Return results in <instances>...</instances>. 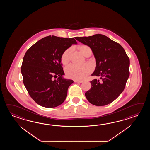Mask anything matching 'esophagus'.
<instances>
[{
	"label": "esophagus",
	"instance_id": "esophagus-1",
	"mask_svg": "<svg viewBox=\"0 0 150 150\" xmlns=\"http://www.w3.org/2000/svg\"><path fill=\"white\" fill-rule=\"evenodd\" d=\"M74 83H83V81H81V80H74Z\"/></svg>",
	"mask_w": 150,
	"mask_h": 150
}]
</instances>
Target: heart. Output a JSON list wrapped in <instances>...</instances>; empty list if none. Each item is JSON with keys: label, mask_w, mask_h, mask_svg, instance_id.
Listing matches in <instances>:
<instances>
[{"label": "heart", "mask_w": 150, "mask_h": 150, "mask_svg": "<svg viewBox=\"0 0 150 150\" xmlns=\"http://www.w3.org/2000/svg\"><path fill=\"white\" fill-rule=\"evenodd\" d=\"M79 50L81 53L84 56L88 51L91 50L89 47L86 45H81L79 47ZM70 52V49H68L64 51L62 54L61 60L63 64H67L69 61ZM91 71L92 67L88 64L77 65L76 64H70L67 66L65 69V74L68 77L77 80L84 79Z\"/></svg>", "instance_id": "b5f03b06"}]
</instances>
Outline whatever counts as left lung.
Here are the masks:
<instances>
[{
  "label": "left lung",
  "instance_id": "left-lung-1",
  "mask_svg": "<svg viewBox=\"0 0 150 150\" xmlns=\"http://www.w3.org/2000/svg\"><path fill=\"white\" fill-rule=\"evenodd\" d=\"M77 41L92 49L96 61L92 76H100L91 81V88L85 93L92 105H108L118 98L125 89L130 75V59L121 45L105 35L76 37Z\"/></svg>",
  "mask_w": 150,
  "mask_h": 150
}]
</instances>
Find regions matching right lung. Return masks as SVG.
Segmentation results:
<instances>
[{
	"mask_svg": "<svg viewBox=\"0 0 150 150\" xmlns=\"http://www.w3.org/2000/svg\"><path fill=\"white\" fill-rule=\"evenodd\" d=\"M76 43L74 38L50 35L35 43L25 52L21 67L23 83L39 105L54 108L64 102L74 81L63 77L61 58L64 51ZM57 76V80H53Z\"/></svg>",
	"mask_w": 150,
	"mask_h": 150,
	"instance_id": "right-lung-1",
	"label": "right lung"
}]
</instances>
